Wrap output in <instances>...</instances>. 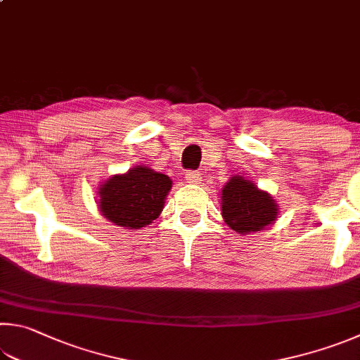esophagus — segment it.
<instances>
[{"instance_id": "obj_1", "label": "esophagus", "mask_w": 360, "mask_h": 360, "mask_svg": "<svg viewBox=\"0 0 360 360\" xmlns=\"http://www.w3.org/2000/svg\"><path fill=\"white\" fill-rule=\"evenodd\" d=\"M186 178H187L188 182H195V184L201 181V176H200L198 172H187L186 173Z\"/></svg>"}]
</instances>
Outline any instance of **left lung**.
<instances>
[{
	"mask_svg": "<svg viewBox=\"0 0 360 360\" xmlns=\"http://www.w3.org/2000/svg\"><path fill=\"white\" fill-rule=\"evenodd\" d=\"M221 215L234 231H261L276 220L277 205L252 181L233 176L221 191Z\"/></svg>",
	"mask_w": 360,
	"mask_h": 360,
	"instance_id": "obj_1",
	"label": "left lung"
}]
</instances>
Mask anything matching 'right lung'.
Listing matches in <instances>:
<instances>
[{
    "label": "right lung",
    "instance_id": "add662e5",
    "mask_svg": "<svg viewBox=\"0 0 360 360\" xmlns=\"http://www.w3.org/2000/svg\"><path fill=\"white\" fill-rule=\"evenodd\" d=\"M172 181L148 167H136L126 174L110 178L99 191L103 215L117 226L141 228L159 217Z\"/></svg>",
    "mask_w": 360,
    "mask_h": 360
}]
</instances>
